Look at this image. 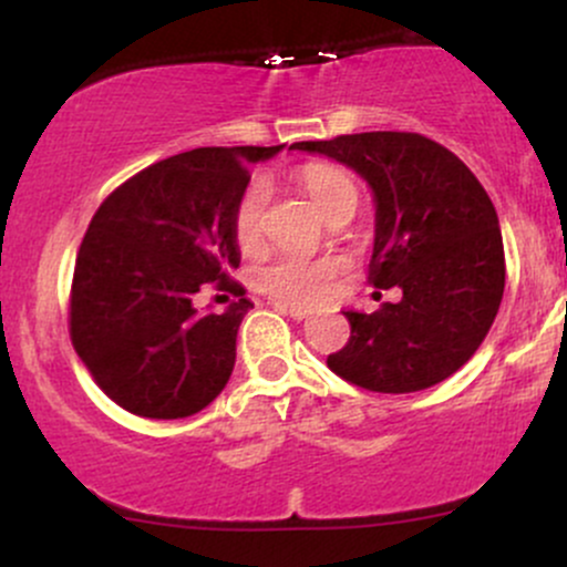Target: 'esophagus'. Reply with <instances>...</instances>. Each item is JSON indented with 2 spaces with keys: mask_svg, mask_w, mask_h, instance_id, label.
Segmentation results:
<instances>
[{
  "mask_svg": "<svg viewBox=\"0 0 567 567\" xmlns=\"http://www.w3.org/2000/svg\"><path fill=\"white\" fill-rule=\"evenodd\" d=\"M277 311H282V315L292 317V320H306V317L311 315V309H306V306H298V303H288V301H277L275 303Z\"/></svg>",
  "mask_w": 567,
  "mask_h": 567,
  "instance_id": "obj_1",
  "label": "esophagus"
}]
</instances>
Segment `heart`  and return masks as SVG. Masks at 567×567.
I'll list each match as a JSON object with an SVG mask.
<instances>
[{"mask_svg": "<svg viewBox=\"0 0 567 567\" xmlns=\"http://www.w3.org/2000/svg\"><path fill=\"white\" fill-rule=\"evenodd\" d=\"M303 192L328 216L343 197H357V184L349 173L333 165H306L298 173ZM269 202V184L264 178H252L239 194L231 213L234 243L239 250L252 252L264 243V213ZM347 271V261L341 256H285L271 258L269 264L258 266L252 282L266 296L290 303H322L333 296L338 277Z\"/></svg>", "mask_w": 567, "mask_h": 567, "instance_id": "heart-1", "label": "heart"}]
</instances>
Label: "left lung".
<instances>
[{
  "label": "left lung",
  "mask_w": 567,
  "mask_h": 567,
  "mask_svg": "<svg viewBox=\"0 0 567 567\" xmlns=\"http://www.w3.org/2000/svg\"><path fill=\"white\" fill-rule=\"evenodd\" d=\"M354 167L375 194L368 282L400 288L373 315L347 311V347L328 368L368 392H421L480 349L504 296V239L491 197L453 152L419 133L301 141Z\"/></svg>",
  "instance_id": "obj_1"
}]
</instances>
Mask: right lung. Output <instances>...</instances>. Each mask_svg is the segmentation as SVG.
Returning a JSON list of instances; mask_svg holds the SVG:
<instances>
[{
  "mask_svg": "<svg viewBox=\"0 0 567 567\" xmlns=\"http://www.w3.org/2000/svg\"><path fill=\"white\" fill-rule=\"evenodd\" d=\"M282 146H205L154 162L116 186L90 220L69 298L76 354L109 400L143 419H186L229 381L252 303L231 213L250 162ZM205 287L234 291L224 316H199Z\"/></svg>",
  "mask_w": 567,
  "mask_h": 567,
  "instance_id": "right-lung-1",
  "label": "right lung"
}]
</instances>
